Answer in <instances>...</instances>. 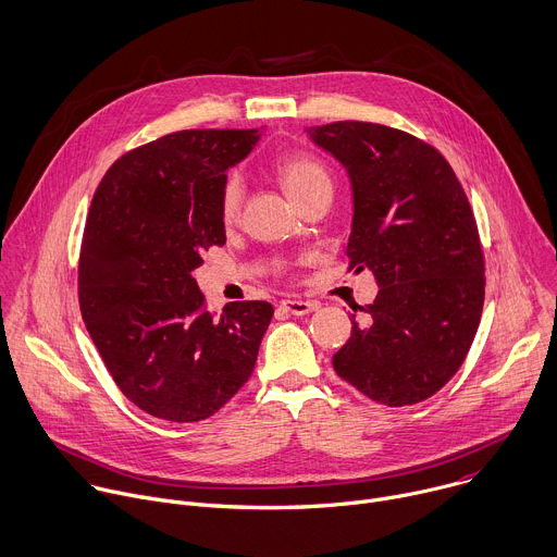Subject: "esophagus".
Segmentation results:
<instances>
[{
  "label": "esophagus",
  "instance_id": "esophagus-1",
  "mask_svg": "<svg viewBox=\"0 0 557 557\" xmlns=\"http://www.w3.org/2000/svg\"><path fill=\"white\" fill-rule=\"evenodd\" d=\"M280 308H282V310H286L288 314L304 317V314H308V312L317 310V308H319V304H317V301H304V299H284V301L280 304Z\"/></svg>",
  "mask_w": 557,
  "mask_h": 557
}]
</instances>
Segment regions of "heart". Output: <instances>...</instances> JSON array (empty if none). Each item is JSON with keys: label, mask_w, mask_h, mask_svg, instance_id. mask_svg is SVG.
Masks as SVG:
<instances>
[{"label": "heart", "mask_w": 557, "mask_h": 557, "mask_svg": "<svg viewBox=\"0 0 557 557\" xmlns=\"http://www.w3.org/2000/svg\"><path fill=\"white\" fill-rule=\"evenodd\" d=\"M277 176L284 185V190L297 206L304 199L312 197L314 193L332 190L330 170L325 168V163H321L319 159H314L310 154L286 157L277 165ZM243 197H245V183H243L240 174H230L223 183L221 201H219V214H221L223 225L230 227L236 223L240 208H243Z\"/></svg>", "instance_id": "heart-1"}]
</instances>
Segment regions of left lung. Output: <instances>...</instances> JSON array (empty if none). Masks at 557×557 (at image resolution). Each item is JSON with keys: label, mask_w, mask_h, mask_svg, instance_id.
<instances>
[{"label": "left lung", "mask_w": 557, "mask_h": 557, "mask_svg": "<svg viewBox=\"0 0 557 557\" xmlns=\"http://www.w3.org/2000/svg\"><path fill=\"white\" fill-rule=\"evenodd\" d=\"M351 183L349 269H369L379 295L332 356L367 398L407 407L437 394L461 367L483 310L476 221L450 163L426 141L383 124L308 128Z\"/></svg>", "instance_id": "left-lung-1"}]
</instances>
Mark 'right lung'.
Returning <instances> with one entry per match:
<instances>
[{
	"mask_svg": "<svg viewBox=\"0 0 557 557\" xmlns=\"http://www.w3.org/2000/svg\"><path fill=\"white\" fill-rule=\"evenodd\" d=\"M258 128H195L120 157L91 201L78 301L120 392L168 422H201L251 379L269 301H234L214 319L193 277L225 245L219 201L227 170Z\"/></svg>",
	"mask_w": 557,
	"mask_h": 557,
	"instance_id": "obj_1",
	"label": "right lung"
}]
</instances>
